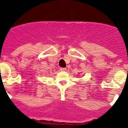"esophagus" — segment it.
<instances>
[{
  "label": "esophagus",
  "instance_id": "34e87169",
  "mask_svg": "<svg viewBox=\"0 0 128 128\" xmlns=\"http://www.w3.org/2000/svg\"><path fill=\"white\" fill-rule=\"evenodd\" d=\"M60 70H62V71H66V68H60Z\"/></svg>",
  "mask_w": 128,
  "mask_h": 128
}]
</instances>
